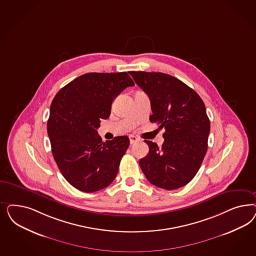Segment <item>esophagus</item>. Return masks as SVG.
I'll return each instance as SVG.
<instances>
[{
    "label": "esophagus",
    "instance_id": "1",
    "mask_svg": "<svg viewBox=\"0 0 256 256\" xmlns=\"http://www.w3.org/2000/svg\"><path fill=\"white\" fill-rule=\"evenodd\" d=\"M129 138H130V143H131V144H134V143H136V142H138V141L140 140H138L136 136H130Z\"/></svg>",
    "mask_w": 256,
    "mask_h": 256
}]
</instances>
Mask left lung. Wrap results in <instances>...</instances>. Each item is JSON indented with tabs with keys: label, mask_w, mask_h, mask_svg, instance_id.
<instances>
[{
	"label": "left lung",
	"mask_w": 256,
	"mask_h": 256,
	"mask_svg": "<svg viewBox=\"0 0 256 256\" xmlns=\"http://www.w3.org/2000/svg\"><path fill=\"white\" fill-rule=\"evenodd\" d=\"M129 74L150 98V122L165 129L161 148L145 140L150 150L140 161L141 170L157 188H180L194 178L206 154L210 122L206 106L196 91L172 75Z\"/></svg>",
	"instance_id": "obj_1"
}]
</instances>
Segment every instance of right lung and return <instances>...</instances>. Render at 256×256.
<instances>
[{
	"instance_id": "obj_1",
	"label": "right lung",
	"mask_w": 256,
	"mask_h": 256,
	"mask_svg": "<svg viewBox=\"0 0 256 256\" xmlns=\"http://www.w3.org/2000/svg\"><path fill=\"white\" fill-rule=\"evenodd\" d=\"M132 86L127 72H90L68 82L52 100L47 124L52 152L75 188L91 193L114 181L129 138L104 142L97 129L100 120L109 118L116 97Z\"/></svg>"
}]
</instances>
